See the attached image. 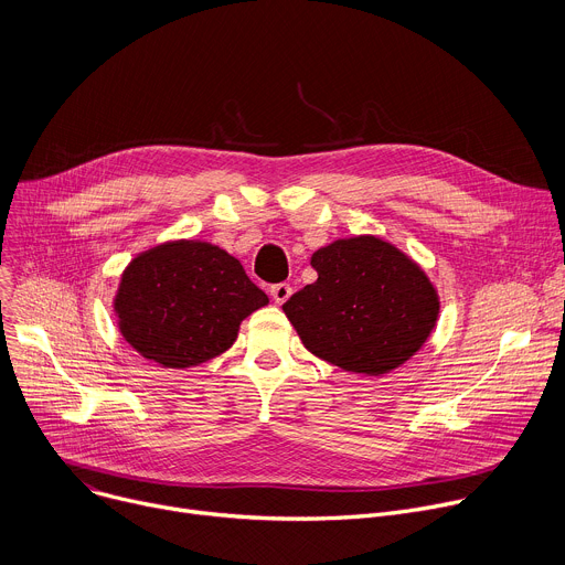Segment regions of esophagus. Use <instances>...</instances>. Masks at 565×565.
Returning <instances> with one entry per match:
<instances>
[{
	"label": "esophagus",
	"instance_id": "34e87169",
	"mask_svg": "<svg viewBox=\"0 0 565 565\" xmlns=\"http://www.w3.org/2000/svg\"><path fill=\"white\" fill-rule=\"evenodd\" d=\"M290 295H292L290 284H275V286H270V297H273L275 303H284Z\"/></svg>",
	"mask_w": 565,
	"mask_h": 565
}]
</instances>
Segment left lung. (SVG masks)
<instances>
[{
	"instance_id": "8db88e82",
	"label": "left lung",
	"mask_w": 565,
	"mask_h": 565,
	"mask_svg": "<svg viewBox=\"0 0 565 565\" xmlns=\"http://www.w3.org/2000/svg\"><path fill=\"white\" fill-rule=\"evenodd\" d=\"M317 281L284 312L319 360L358 375H384L429 340L440 297L423 266L375 234L335 238L310 257Z\"/></svg>"
}]
</instances>
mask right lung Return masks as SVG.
Wrapping results in <instances>:
<instances>
[{
	"label": "right lung",
	"mask_w": 565,
	"mask_h": 565,
	"mask_svg": "<svg viewBox=\"0 0 565 565\" xmlns=\"http://www.w3.org/2000/svg\"><path fill=\"white\" fill-rule=\"evenodd\" d=\"M268 303L244 266L199 238H172L136 255L114 297L125 342L166 369L225 353L248 315Z\"/></svg>",
	"instance_id": "obj_1"
}]
</instances>
